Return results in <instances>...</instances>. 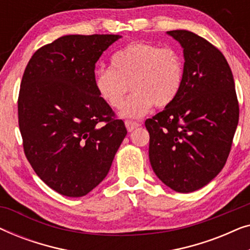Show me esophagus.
Segmentation results:
<instances>
[{
	"instance_id": "34e87169",
	"label": "esophagus",
	"mask_w": 250,
	"mask_h": 250,
	"mask_svg": "<svg viewBox=\"0 0 250 250\" xmlns=\"http://www.w3.org/2000/svg\"><path fill=\"white\" fill-rule=\"evenodd\" d=\"M125 126H126V128H127L128 132H133L135 128L139 127L140 124H139V123H136V122L126 121V122H125Z\"/></svg>"
}]
</instances>
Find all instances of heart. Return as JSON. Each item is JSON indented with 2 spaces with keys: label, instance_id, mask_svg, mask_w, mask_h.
<instances>
[{
  "label": "heart",
  "instance_id": "obj_1",
  "mask_svg": "<svg viewBox=\"0 0 250 250\" xmlns=\"http://www.w3.org/2000/svg\"><path fill=\"white\" fill-rule=\"evenodd\" d=\"M184 63L179 51L145 42L129 43L111 57V67L94 76L100 98L111 108L122 107L129 90L133 94L123 105L121 116L140 118L152 105L165 108L175 100L183 83Z\"/></svg>",
  "mask_w": 250,
  "mask_h": 250
}]
</instances>
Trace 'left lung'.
Segmentation results:
<instances>
[{
	"label": "left lung",
	"instance_id": "8db88e82",
	"mask_svg": "<svg viewBox=\"0 0 250 250\" xmlns=\"http://www.w3.org/2000/svg\"><path fill=\"white\" fill-rule=\"evenodd\" d=\"M181 44L184 76L172 104L146 121L149 159L164 184L193 192L221 172L239 121L233 75L218 49L189 30H170Z\"/></svg>",
	"mask_w": 250,
	"mask_h": 250
}]
</instances>
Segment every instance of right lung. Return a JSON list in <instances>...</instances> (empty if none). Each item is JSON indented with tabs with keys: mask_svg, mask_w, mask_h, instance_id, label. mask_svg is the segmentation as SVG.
I'll use <instances>...</instances> for the list:
<instances>
[{
	"mask_svg": "<svg viewBox=\"0 0 250 250\" xmlns=\"http://www.w3.org/2000/svg\"><path fill=\"white\" fill-rule=\"evenodd\" d=\"M121 35H66L30 58L20 84L23 151L46 186L83 197L110 169L127 134L94 86L95 63Z\"/></svg>",
	"mask_w": 250,
	"mask_h": 250,
	"instance_id": "add662e5",
	"label": "right lung"
}]
</instances>
